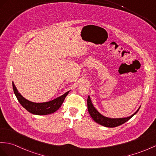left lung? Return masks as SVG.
Wrapping results in <instances>:
<instances>
[{
    "label": "left lung",
    "instance_id": "obj_1",
    "mask_svg": "<svg viewBox=\"0 0 156 156\" xmlns=\"http://www.w3.org/2000/svg\"><path fill=\"white\" fill-rule=\"evenodd\" d=\"M87 108H88L89 113L90 114V116L92 117V119H93L94 121H95L96 122L102 125V126L109 128L116 127L127 122L128 120H130L133 116L135 115L138 112L140 109L139 108L138 109V111H136L134 115H132V116L127 118H122V119H110V118L102 116L97 111V109L94 107L92 102H91L89 96L88 97V98H87Z\"/></svg>",
    "mask_w": 156,
    "mask_h": 156
}]
</instances>
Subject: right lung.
<instances>
[{"mask_svg": "<svg viewBox=\"0 0 156 156\" xmlns=\"http://www.w3.org/2000/svg\"><path fill=\"white\" fill-rule=\"evenodd\" d=\"M12 87L14 93L16 95L18 102H20V105L27 111L36 115H46L49 114H51L55 112L59 108L62 106L63 102L64 101L66 96L69 93V91L63 94L59 97L56 98L55 99L52 100L51 101L46 102H41V103H36V102H33L29 101L28 100L26 99L25 98L22 97L21 94L18 93L17 89L15 87L14 83L12 82Z\"/></svg>", "mask_w": 156, "mask_h": 156, "instance_id": "add662e5", "label": "right lung"}]
</instances>
